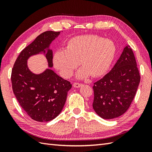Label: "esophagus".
Segmentation results:
<instances>
[{"mask_svg":"<svg viewBox=\"0 0 152 152\" xmlns=\"http://www.w3.org/2000/svg\"><path fill=\"white\" fill-rule=\"evenodd\" d=\"M82 86V84H79V83H74L73 84V86L75 87V88H79V87H80L81 86Z\"/></svg>","mask_w":152,"mask_h":152,"instance_id":"1","label":"esophagus"}]
</instances>
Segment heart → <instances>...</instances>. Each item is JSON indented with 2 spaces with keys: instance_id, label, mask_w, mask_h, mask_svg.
<instances>
[{
  "instance_id": "obj_1",
  "label": "heart",
  "mask_w": 152,
  "mask_h": 152,
  "mask_svg": "<svg viewBox=\"0 0 152 152\" xmlns=\"http://www.w3.org/2000/svg\"><path fill=\"white\" fill-rule=\"evenodd\" d=\"M116 53V45L112 40L94 35L77 36L68 41L66 49L54 53L53 62L61 76L68 79L80 63L82 67L76 77L83 79L91 75L98 77L105 74Z\"/></svg>"
}]
</instances>
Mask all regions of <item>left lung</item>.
Here are the masks:
<instances>
[{"instance_id": "8db88e82", "label": "left lung", "mask_w": 152, "mask_h": 152, "mask_svg": "<svg viewBox=\"0 0 152 152\" xmlns=\"http://www.w3.org/2000/svg\"><path fill=\"white\" fill-rule=\"evenodd\" d=\"M140 82L134 53L127 44L113 68L94 84L93 109L98 116L112 119L125 113Z\"/></svg>"}]
</instances>
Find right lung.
I'll return each mask as SVG.
<instances>
[{"label":"right lung","mask_w":152,"mask_h":152,"mask_svg":"<svg viewBox=\"0 0 152 152\" xmlns=\"http://www.w3.org/2000/svg\"><path fill=\"white\" fill-rule=\"evenodd\" d=\"M63 32V31H61ZM60 31H46L40 34L20 53L11 73L13 93L25 112L34 121L48 122L61 113L66 102L68 91L72 84L53 71V41ZM43 54L48 68L40 74H35L28 65L31 56Z\"/></svg>","instance_id":"right-lung-1"}]
</instances>
